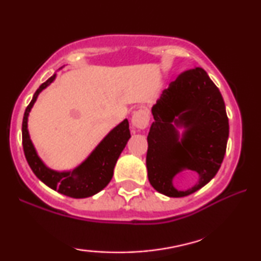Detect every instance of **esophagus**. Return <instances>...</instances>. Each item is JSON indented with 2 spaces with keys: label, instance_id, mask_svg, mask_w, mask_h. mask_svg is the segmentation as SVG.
Instances as JSON below:
<instances>
[{
  "label": "esophagus",
  "instance_id": "1",
  "mask_svg": "<svg viewBox=\"0 0 261 261\" xmlns=\"http://www.w3.org/2000/svg\"><path fill=\"white\" fill-rule=\"evenodd\" d=\"M149 116L145 109H139L132 115V124L138 129H145L148 126Z\"/></svg>",
  "mask_w": 261,
  "mask_h": 261
}]
</instances>
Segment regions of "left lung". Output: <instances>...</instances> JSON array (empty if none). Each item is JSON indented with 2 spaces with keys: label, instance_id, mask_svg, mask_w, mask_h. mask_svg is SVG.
<instances>
[{
  "label": "left lung",
  "instance_id": "1",
  "mask_svg": "<svg viewBox=\"0 0 261 261\" xmlns=\"http://www.w3.org/2000/svg\"><path fill=\"white\" fill-rule=\"evenodd\" d=\"M152 114L146 155L149 183L169 197L194 194L215 177L226 153L229 123L219 88L202 67L183 71L163 91ZM174 125L186 128L180 142ZM185 168L196 170L200 180L178 192L172 179Z\"/></svg>",
  "mask_w": 261,
  "mask_h": 261
}]
</instances>
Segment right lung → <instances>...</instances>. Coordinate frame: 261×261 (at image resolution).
<instances>
[{
    "mask_svg": "<svg viewBox=\"0 0 261 261\" xmlns=\"http://www.w3.org/2000/svg\"><path fill=\"white\" fill-rule=\"evenodd\" d=\"M56 74L42 83L27 106L22 120V146L27 163L35 176L53 190L72 198H85L97 194L112 180L114 167L130 138L129 123L123 120L96 147L88 159L70 172H56L45 166L32 144L27 129V119L39 92L55 81Z\"/></svg>",
    "mask_w": 261,
    "mask_h": 261,
    "instance_id": "obj_1",
    "label": "right lung"
}]
</instances>
